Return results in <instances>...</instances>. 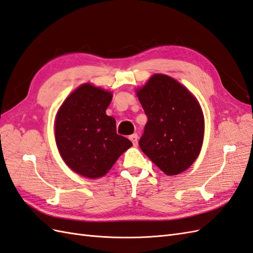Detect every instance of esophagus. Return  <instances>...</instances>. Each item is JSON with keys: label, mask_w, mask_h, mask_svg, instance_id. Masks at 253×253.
I'll return each instance as SVG.
<instances>
[{"label": "esophagus", "mask_w": 253, "mask_h": 253, "mask_svg": "<svg viewBox=\"0 0 253 253\" xmlns=\"http://www.w3.org/2000/svg\"><path fill=\"white\" fill-rule=\"evenodd\" d=\"M128 138H130V140L132 141L133 145H134L135 147H136V146L138 145V136H137V134H132L131 136L128 137Z\"/></svg>", "instance_id": "obj_1"}]
</instances>
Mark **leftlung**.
Here are the masks:
<instances>
[{
	"label": "left lung",
	"mask_w": 253,
	"mask_h": 253,
	"mask_svg": "<svg viewBox=\"0 0 253 253\" xmlns=\"http://www.w3.org/2000/svg\"><path fill=\"white\" fill-rule=\"evenodd\" d=\"M147 116L139 147L166 175L191 166L201 151L204 117L196 98L169 76L156 74L137 91Z\"/></svg>",
	"instance_id": "8db88e82"
}]
</instances>
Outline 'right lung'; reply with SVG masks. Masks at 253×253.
Returning <instances> with one entry per match:
<instances>
[{"label": "right lung", "mask_w": 253, "mask_h": 253, "mask_svg": "<svg viewBox=\"0 0 253 253\" xmlns=\"http://www.w3.org/2000/svg\"><path fill=\"white\" fill-rule=\"evenodd\" d=\"M112 98L110 92L84 84L66 98L55 119L61 157L70 169L91 179L105 175L132 146L117 134L115 119L106 115Z\"/></svg>", "instance_id": "add662e5"}]
</instances>
